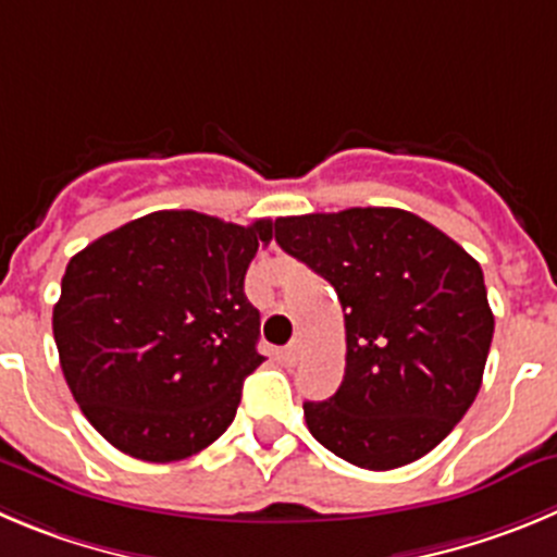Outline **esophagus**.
Masks as SVG:
<instances>
[{"label":"esophagus","mask_w":557,"mask_h":557,"mask_svg":"<svg viewBox=\"0 0 557 557\" xmlns=\"http://www.w3.org/2000/svg\"><path fill=\"white\" fill-rule=\"evenodd\" d=\"M299 349H302V346H299V341H294V343H288V346H285L283 349V362L285 366H294L296 360H299Z\"/></svg>","instance_id":"esophagus-1"}]
</instances>
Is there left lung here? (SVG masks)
Masks as SVG:
<instances>
[{
	"label": "left lung",
	"mask_w": 557,
	"mask_h": 557,
	"mask_svg": "<svg viewBox=\"0 0 557 557\" xmlns=\"http://www.w3.org/2000/svg\"><path fill=\"white\" fill-rule=\"evenodd\" d=\"M274 238L337 290L346 321V373L305 401L310 434L362 470L434 450L475 401L495 332L475 258L401 208L280 216Z\"/></svg>",
	"instance_id": "left-lung-1"
}]
</instances>
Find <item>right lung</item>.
Segmentation results:
<instances>
[{
    "mask_svg": "<svg viewBox=\"0 0 557 557\" xmlns=\"http://www.w3.org/2000/svg\"><path fill=\"white\" fill-rule=\"evenodd\" d=\"M272 220L153 211L67 261L54 341L92 429L134 459L181 461L220 440L263 357L244 274Z\"/></svg>",
    "mask_w": 557,
    "mask_h": 557,
    "instance_id": "right-lung-1",
    "label": "right lung"
}]
</instances>
